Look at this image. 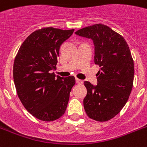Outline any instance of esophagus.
<instances>
[{
  "instance_id": "esophagus-1",
  "label": "esophagus",
  "mask_w": 147,
  "mask_h": 147,
  "mask_svg": "<svg viewBox=\"0 0 147 147\" xmlns=\"http://www.w3.org/2000/svg\"><path fill=\"white\" fill-rule=\"evenodd\" d=\"M76 82L77 84H79V85H81V84H82L83 83V81L81 80V79H78V78H76Z\"/></svg>"
}]
</instances>
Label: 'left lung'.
Instances as JSON below:
<instances>
[{
  "mask_svg": "<svg viewBox=\"0 0 147 147\" xmlns=\"http://www.w3.org/2000/svg\"><path fill=\"white\" fill-rule=\"evenodd\" d=\"M76 34L93 40L94 63L100 68L96 86L84 82L85 111L94 121H109L124 107L132 90L134 65L129 47L122 36L101 24L84 27Z\"/></svg>",
  "mask_w": 147,
  "mask_h": 147,
  "instance_id": "left-lung-1",
  "label": "left lung"
}]
</instances>
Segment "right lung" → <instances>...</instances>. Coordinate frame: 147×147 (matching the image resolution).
I'll use <instances>...</instances> for the list:
<instances>
[{
    "instance_id": "right-lung-1",
    "label": "right lung",
    "mask_w": 147,
    "mask_h": 147,
    "mask_svg": "<svg viewBox=\"0 0 147 147\" xmlns=\"http://www.w3.org/2000/svg\"><path fill=\"white\" fill-rule=\"evenodd\" d=\"M74 30L45 27L32 33L20 47L13 62V81L24 107L40 121H53L63 115L74 76L55 77L60 46Z\"/></svg>"
}]
</instances>
